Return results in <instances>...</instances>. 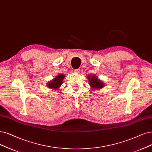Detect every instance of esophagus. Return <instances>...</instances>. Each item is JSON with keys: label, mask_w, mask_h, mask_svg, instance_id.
I'll use <instances>...</instances> for the list:
<instances>
[{"label": "esophagus", "mask_w": 152, "mask_h": 152, "mask_svg": "<svg viewBox=\"0 0 152 152\" xmlns=\"http://www.w3.org/2000/svg\"><path fill=\"white\" fill-rule=\"evenodd\" d=\"M80 72V69H76V70H74V73L75 74H79Z\"/></svg>", "instance_id": "obj_1"}]
</instances>
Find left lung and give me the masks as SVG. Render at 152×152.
<instances>
[{
  "label": "left lung",
  "instance_id": "8db88e82",
  "mask_svg": "<svg viewBox=\"0 0 152 152\" xmlns=\"http://www.w3.org/2000/svg\"><path fill=\"white\" fill-rule=\"evenodd\" d=\"M87 78L88 80V83L90 86L93 90H99L105 87V84L99 77L95 75H87Z\"/></svg>",
  "mask_w": 152,
  "mask_h": 152
}]
</instances>
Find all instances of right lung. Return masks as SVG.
<instances>
[{
    "mask_svg": "<svg viewBox=\"0 0 152 152\" xmlns=\"http://www.w3.org/2000/svg\"><path fill=\"white\" fill-rule=\"evenodd\" d=\"M64 77H65V75L62 74H58L56 78H53L52 80L49 81L47 83V87L48 88L53 89V90H59L60 87L62 86V84L63 83Z\"/></svg>",
    "mask_w": 152,
    "mask_h": 152,
    "instance_id": "add662e5",
    "label": "right lung"
}]
</instances>
